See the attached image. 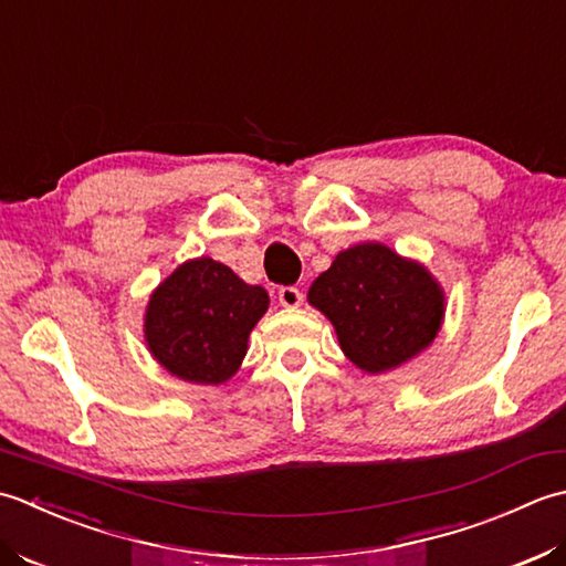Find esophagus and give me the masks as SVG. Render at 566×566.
I'll list each match as a JSON object with an SVG mask.
<instances>
[{"label": "esophagus", "mask_w": 566, "mask_h": 566, "mask_svg": "<svg viewBox=\"0 0 566 566\" xmlns=\"http://www.w3.org/2000/svg\"><path fill=\"white\" fill-rule=\"evenodd\" d=\"M279 300H281V305L283 307H300L303 305V293L297 291V287H293V285H287V287H281L279 291Z\"/></svg>", "instance_id": "obj_1"}]
</instances>
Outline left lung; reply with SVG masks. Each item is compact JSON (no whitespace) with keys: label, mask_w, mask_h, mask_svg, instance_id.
I'll use <instances>...</instances> for the list:
<instances>
[{"label":"left lung","mask_w":566,"mask_h":566,"mask_svg":"<svg viewBox=\"0 0 566 566\" xmlns=\"http://www.w3.org/2000/svg\"><path fill=\"white\" fill-rule=\"evenodd\" d=\"M307 303L332 322L344 356L374 376L428 349L447 310L434 275L380 241L339 251L310 285Z\"/></svg>","instance_id":"8db88e82"}]
</instances>
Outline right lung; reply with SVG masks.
I'll use <instances>...</instances> for the list:
<instances>
[{
  "label": "right lung",
  "mask_w": 566,
  "mask_h": 566,
  "mask_svg": "<svg viewBox=\"0 0 566 566\" xmlns=\"http://www.w3.org/2000/svg\"><path fill=\"white\" fill-rule=\"evenodd\" d=\"M269 303L261 285L244 283L224 263L190 259L148 297L146 347L170 376L219 386L239 371Z\"/></svg>",
  "instance_id": "right-lung-1"
}]
</instances>
